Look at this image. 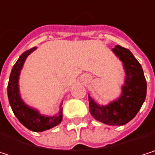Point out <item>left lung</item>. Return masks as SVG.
<instances>
[{
	"label": "left lung",
	"mask_w": 155,
	"mask_h": 155,
	"mask_svg": "<svg viewBox=\"0 0 155 155\" xmlns=\"http://www.w3.org/2000/svg\"><path fill=\"white\" fill-rule=\"evenodd\" d=\"M113 51L123 61L125 81L120 98L107 105H99L89 96L92 116L109 125H124L130 122L141 109L145 97L147 84L143 68L133 53L126 48L116 45Z\"/></svg>",
	"instance_id": "left-lung-1"
}]
</instances>
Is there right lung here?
I'll use <instances>...</instances> for the list:
<instances>
[{"label": "right lung", "instance_id": "1", "mask_svg": "<svg viewBox=\"0 0 155 155\" xmlns=\"http://www.w3.org/2000/svg\"><path fill=\"white\" fill-rule=\"evenodd\" d=\"M36 47H33L26 51H24L16 63L13 65L10 79L7 87L9 103L12 107V110L17 119L20 121L21 124H23L26 128L33 132H42L49 130L56 125H58L62 120V109L61 108L57 115L48 117L40 114L37 110H34L28 105H26L21 100L19 93V75L21 70L23 66V63L28 57Z\"/></svg>", "mask_w": 155, "mask_h": 155}]
</instances>
